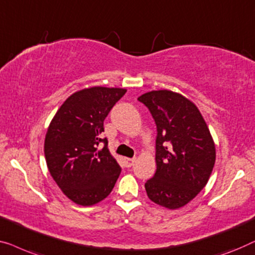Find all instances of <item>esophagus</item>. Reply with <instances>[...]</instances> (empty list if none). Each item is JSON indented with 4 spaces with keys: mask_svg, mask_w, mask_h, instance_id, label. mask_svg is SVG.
I'll return each mask as SVG.
<instances>
[{
    "mask_svg": "<svg viewBox=\"0 0 255 255\" xmlns=\"http://www.w3.org/2000/svg\"><path fill=\"white\" fill-rule=\"evenodd\" d=\"M136 158H125V163H126V166L127 167H130L134 165Z\"/></svg>",
    "mask_w": 255,
    "mask_h": 255,
    "instance_id": "obj_1",
    "label": "esophagus"
}]
</instances>
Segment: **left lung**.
Returning a JSON list of instances; mask_svg holds the SVG:
<instances>
[{"label": "left lung", "instance_id": "8db88e82", "mask_svg": "<svg viewBox=\"0 0 255 255\" xmlns=\"http://www.w3.org/2000/svg\"><path fill=\"white\" fill-rule=\"evenodd\" d=\"M157 126L155 175L145 182L148 198L167 209H179L207 185L216 149L196 105L180 93L153 90L139 96Z\"/></svg>", "mask_w": 255, "mask_h": 255}]
</instances>
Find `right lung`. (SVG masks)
<instances>
[{
    "label": "right lung",
    "mask_w": 255,
    "mask_h": 255,
    "mask_svg": "<svg viewBox=\"0 0 255 255\" xmlns=\"http://www.w3.org/2000/svg\"><path fill=\"white\" fill-rule=\"evenodd\" d=\"M126 91L93 87L75 92L49 124L44 145L48 171L63 194L80 206L107 198L119 178L120 165L100 134L107 114Z\"/></svg>",
    "instance_id": "add662e5"
}]
</instances>
